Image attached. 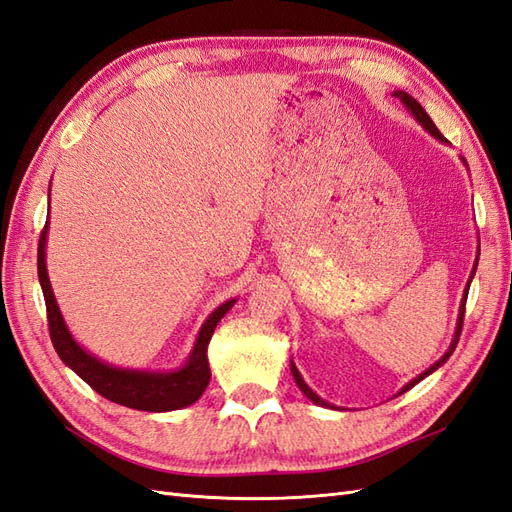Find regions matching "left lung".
Listing matches in <instances>:
<instances>
[{
    "mask_svg": "<svg viewBox=\"0 0 512 512\" xmlns=\"http://www.w3.org/2000/svg\"><path fill=\"white\" fill-rule=\"evenodd\" d=\"M397 99H400V102L410 110V112H413V117L421 123V126L423 128H426L432 136H434V139H439L441 143H447L445 141V136L439 132V128H436L434 126V123H432V119H430V115H428V112L426 110H423L421 108V104L417 102V99L415 97H410L408 93H404V91H395L393 93ZM465 160V158H463ZM465 165H467V162H465ZM480 254V252H478ZM476 267H478V260H476V265H473V271H471V278H473V273H476ZM471 278H469V282H467V289H465V295H463V302H460V310H458V323H456V332H454V341H452V345L450 347H447V352L439 358V360H436V363L430 367V369H426V371H423L421 373V376H417L415 380H410L406 386H404V389L400 391V393H397V395H402V393H406L408 389H413V386L417 384V382H421L423 378H426V376H430V373L432 371H436V369H439L441 365H445V360L447 358H450L452 356V352L456 350V345H458V339H460V332H463V319H465V302H467V293H469V284H471ZM291 373H293V378H295V382H297V386H299V389H302V393L308 397V400L310 402H315V404H319V406H328V408H334V406H330L326 400H321V397L313 391V389H310V386L304 382V378H302V373H299L297 371V367L293 365V360H291Z\"/></svg>",
    "mask_w": 512,
    "mask_h": 512,
    "instance_id": "8db88e82",
    "label": "left lung"
}]
</instances>
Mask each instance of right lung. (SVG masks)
Returning <instances> with one entry per match:
<instances>
[{"instance_id":"1","label":"right lung","mask_w":512,"mask_h":512,"mask_svg":"<svg viewBox=\"0 0 512 512\" xmlns=\"http://www.w3.org/2000/svg\"><path fill=\"white\" fill-rule=\"evenodd\" d=\"M47 223L41 232L39 258H36V265H39V282L45 297L49 336H52L54 350L58 352L62 363L76 371L93 391H97L99 395L106 397V400L121 406H128L134 410H147V413H167V410H178V408L195 404L210 382V367H208V356H206L208 341L210 336H213L217 323L234 306L236 299H228L226 304L215 308V313L204 321V326L199 330L197 341L193 345V352L180 369L139 371V369L112 367L104 363V360L91 356L84 347H80L76 341H73L67 323L60 315L52 284H49V278H47V267H45Z\"/></svg>"}]
</instances>
